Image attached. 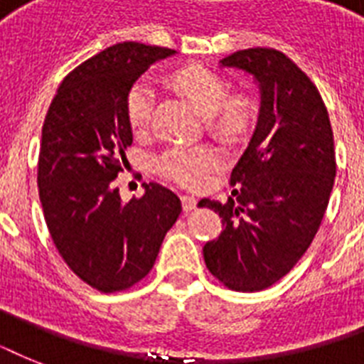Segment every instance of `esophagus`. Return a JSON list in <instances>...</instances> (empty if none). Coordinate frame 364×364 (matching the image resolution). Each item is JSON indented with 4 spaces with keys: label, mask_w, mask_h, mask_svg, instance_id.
Returning <instances> with one entry per match:
<instances>
[{
    "label": "esophagus",
    "mask_w": 364,
    "mask_h": 364,
    "mask_svg": "<svg viewBox=\"0 0 364 364\" xmlns=\"http://www.w3.org/2000/svg\"><path fill=\"white\" fill-rule=\"evenodd\" d=\"M181 204H183V210L185 211H193L198 204V200L194 198V196H188V194H183L181 196Z\"/></svg>",
    "instance_id": "1"
}]
</instances>
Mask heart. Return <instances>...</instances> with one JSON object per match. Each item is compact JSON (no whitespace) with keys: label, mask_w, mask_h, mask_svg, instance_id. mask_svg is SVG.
<instances>
[{"label":"heart","mask_w":364,"mask_h":364,"mask_svg":"<svg viewBox=\"0 0 364 364\" xmlns=\"http://www.w3.org/2000/svg\"><path fill=\"white\" fill-rule=\"evenodd\" d=\"M171 87L205 117L208 130L225 141L242 139L253 122V107L242 96H228L230 88L221 75L204 68H183L170 77ZM154 109V90L147 81L136 82L126 96V117L132 130L141 134L149 128ZM219 153L208 145L171 147L159 160L160 176L183 187H198L205 173L219 164Z\"/></svg>","instance_id":"heart-1"}]
</instances>
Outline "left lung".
<instances>
[{
    "label": "left lung",
    "instance_id": "obj_1",
    "mask_svg": "<svg viewBox=\"0 0 364 364\" xmlns=\"http://www.w3.org/2000/svg\"><path fill=\"white\" fill-rule=\"evenodd\" d=\"M221 68L253 77L260 107L230 176L232 196L198 202L223 219L204 260L228 289L255 293L289 274L317 234L336 176L333 128L316 85L279 50H238Z\"/></svg>",
    "mask_w": 364,
    "mask_h": 364
}]
</instances>
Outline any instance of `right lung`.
I'll list each match as a JSON object with an SVG mask.
<instances>
[{
  "label": "right lung",
  "mask_w": 364,
  "mask_h": 364,
  "mask_svg": "<svg viewBox=\"0 0 364 364\" xmlns=\"http://www.w3.org/2000/svg\"><path fill=\"white\" fill-rule=\"evenodd\" d=\"M173 54L134 41L107 47L65 77L43 122L37 187L48 232L65 264L102 293L147 276L181 213V200L159 183H143L130 202L113 185L132 145L126 96Z\"/></svg>",
  "instance_id": "right-lung-1"
}]
</instances>
